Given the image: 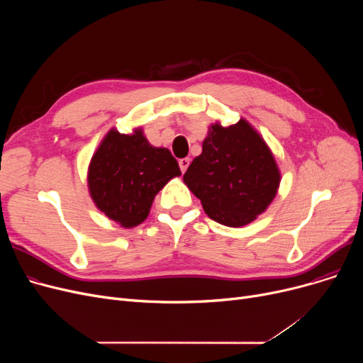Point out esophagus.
<instances>
[{"label": "esophagus", "instance_id": "34e87169", "mask_svg": "<svg viewBox=\"0 0 363 363\" xmlns=\"http://www.w3.org/2000/svg\"><path fill=\"white\" fill-rule=\"evenodd\" d=\"M188 166H189V159H188V157L179 160V167H181V170H182V174L188 169Z\"/></svg>", "mask_w": 363, "mask_h": 363}]
</instances>
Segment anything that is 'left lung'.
<instances>
[{"mask_svg":"<svg viewBox=\"0 0 363 363\" xmlns=\"http://www.w3.org/2000/svg\"><path fill=\"white\" fill-rule=\"evenodd\" d=\"M279 169L268 144L244 119L208 128L203 151L184 174L207 216L226 226H242L266 211L277 196Z\"/></svg>","mask_w":363,"mask_h":363,"instance_id":"8db88e82","label":"left lung"}]
</instances>
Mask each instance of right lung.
<instances>
[{"label": "right lung", "instance_id": "add662e5", "mask_svg": "<svg viewBox=\"0 0 363 363\" xmlns=\"http://www.w3.org/2000/svg\"><path fill=\"white\" fill-rule=\"evenodd\" d=\"M181 175L167 148L152 147L143 129L125 135L108 130L88 167V188L95 206L123 228L144 222L156 194Z\"/></svg>", "mask_w": 363, "mask_h": 363}]
</instances>
